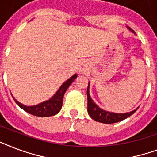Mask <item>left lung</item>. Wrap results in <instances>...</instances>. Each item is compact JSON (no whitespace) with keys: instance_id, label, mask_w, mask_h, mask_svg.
Masks as SVG:
<instances>
[{"instance_id":"obj_1","label":"left lung","mask_w":157,"mask_h":157,"mask_svg":"<svg viewBox=\"0 0 157 157\" xmlns=\"http://www.w3.org/2000/svg\"><path fill=\"white\" fill-rule=\"evenodd\" d=\"M129 29L132 31L130 28H129ZM132 32L134 33V31H132ZM89 88H90V82H89L88 88H87V98H88V103H87V107H87V110H88V113L90 115V117L93 120L96 121L104 123V124L117 123V122L121 121L123 120L126 119L127 117H130L138 109L137 108V109L134 110V111H132L130 112H127V113H114V112H107L105 110L101 109L100 107L97 106L95 103H94V101L90 98Z\"/></svg>"}]
</instances>
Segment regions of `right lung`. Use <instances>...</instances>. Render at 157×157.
<instances>
[{
    "mask_svg": "<svg viewBox=\"0 0 157 157\" xmlns=\"http://www.w3.org/2000/svg\"><path fill=\"white\" fill-rule=\"evenodd\" d=\"M77 77V75L75 74L71 76V78H69L67 81H65L59 89V90L57 91L56 94L53 96L52 98H50L49 100L43 102L41 103H39L35 106H25L19 102L14 99L15 103L19 106V107L23 109L25 112L36 116V117H52L59 113V111L61 110L62 106H63V95L66 90H67L70 85H71L75 79Z\"/></svg>",
    "mask_w": 157,
    "mask_h": 157,
    "instance_id": "obj_1",
    "label": "right lung"
}]
</instances>
